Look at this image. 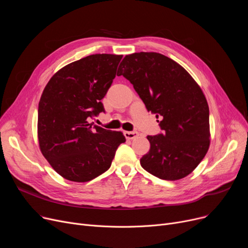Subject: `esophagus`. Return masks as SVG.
<instances>
[{"mask_svg":"<svg viewBox=\"0 0 248 248\" xmlns=\"http://www.w3.org/2000/svg\"><path fill=\"white\" fill-rule=\"evenodd\" d=\"M139 133L138 132H124V137L127 140H134L136 138H138Z\"/></svg>","mask_w":248,"mask_h":248,"instance_id":"34e87169","label":"esophagus"}]
</instances>
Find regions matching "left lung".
I'll return each instance as SVG.
<instances>
[{
    "mask_svg": "<svg viewBox=\"0 0 248 248\" xmlns=\"http://www.w3.org/2000/svg\"><path fill=\"white\" fill-rule=\"evenodd\" d=\"M119 69L163 129L147 137L151 147L140 166L163 180L185 178L210 146L209 107L201 87L180 64L155 52L125 55Z\"/></svg>",
    "mask_w": 248,
    "mask_h": 248,
    "instance_id": "obj_1",
    "label": "left lung"
}]
</instances>
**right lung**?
Instances as JSON below:
<instances>
[{"mask_svg": "<svg viewBox=\"0 0 248 248\" xmlns=\"http://www.w3.org/2000/svg\"><path fill=\"white\" fill-rule=\"evenodd\" d=\"M123 55L93 54L67 64L46 84L38 108L39 148L64 179L88 182L108 171L122 132L89 124L103 111L101 99L110 87Z\"/></svg>", "mask_w": 248, "mask_h": 248, "instance_id": "right-lung-1", "label": "right lung"}]
</instances>
